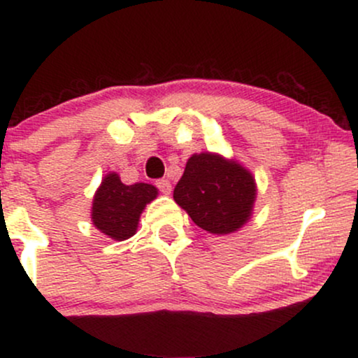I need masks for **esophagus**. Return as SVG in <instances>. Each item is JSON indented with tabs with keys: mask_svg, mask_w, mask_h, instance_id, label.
I'll list each match as a JSON object with an SVG mask.
<instances>
[{
	"mask_svg": "<svg viewBox=\"0 0 358 358\" xmlns=\"http://www.w3.org/2000/svg\"><path fill=\"white\" fill-rule=\"evenodd\" d=\"M156 187L159 188V192L165 193V195H170V193H171V183L165 178L158 180V182H156Z\"/></svg>",
	"mask_w": 358,
	"mask_h": 358,
	"instance_id": "obj_1",
	"label": "esophagus"
}]
</instances>
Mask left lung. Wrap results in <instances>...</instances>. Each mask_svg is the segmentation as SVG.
Instances as JSON below:
<instances>
[{"mask_svg": "<svg viewBox=\"0 0 358 358\" xmlns=\"http://www.w3.org/2000/svg\"><path fill=\"white\" fill-rule=\"evenodd\" d=\"M256 196V180L248 168L210 151L188 158L173 192L175 202L213 236H227L244 227L252 217Z\"/></svg>", "mask_w": 358, "mask_h": 358, "instance_id": "8db88e82", "label": "left lung"}]
</instances>
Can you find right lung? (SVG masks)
<instances>
[{
    "label": "right lung",
    "instance_id": "right-lung-1",
    "mask_svg": "<svg viewBox=\"0 0 358 358\" xmlns=\"http://www.w3.org/2000/svg\"><path fill=\"white\" fill-rule=\"evenodd\" d=\"M156 196L158 188L153 185H124L116 171H110L94 193L90 220L109 239L126 241L136 234L139 217Z\"/></svg>",
    "mask_w": 358,
    "mask_h": 358
}]
</instances>
